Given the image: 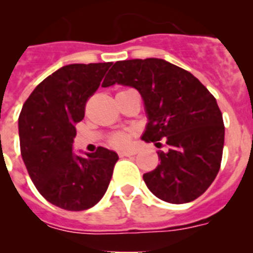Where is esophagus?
Wrapping results in <instances>:
<instances>
[{"mask_svg": "<svg viewBox=\"0 0 253 253\" xmlns=\"http://www.w3.org/2000/svg\"><path fill=\"white\" fill-rule=\"evenodd\" d=\"M119 157H130L135 154V151H131V149H126V151H119Z\"/></svg>", "mask_w": 253, "mask_h": 253, "instance_id": "esophagus-1", "label": "esophagus"}]
</instances>
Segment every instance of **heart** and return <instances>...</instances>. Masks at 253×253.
<instances>
[{
	"instance_id": "b5f03b06",
	"label": "heart",
	"mask_w": 253,
	"mask_h": 253,
	"mask_svg": "<svg viewBox=\"0 0 253 253\" xmlns=\"http://www.w3.org/2000/svg\"><path fill=\"white\" fill-rule=\"evenodd\" d=\"M129 137H130V134L126 133V131H118V133H114L111 135L110 139H109V143L113 147L120 148V147H124L128 143Z\"/></svg>"
}]
</instances>
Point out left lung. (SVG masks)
Masks as SVG:
<instances>
[{"label":"left lung","mask_w":253,"mask_h":253,"mask_svg":"<svg viewBox=\"0 0 253 253\" xmlns=\"http://www.w3.org/2000/svg\"><path fill=\"white\" fill-rule=\"evenodd\" d=\"M124 84L143 97L148 124L143 140H166L161 163L143 175L158 199L185 204L207 191L220 169L224 123L216 100L198 78L158 58L116 62L102 87Z\"/></svg>","instance_id":"1"}]
</instances>
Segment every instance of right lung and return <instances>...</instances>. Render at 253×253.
<instances>
[{
    "mask_svg": "<svg viewBox=\"0 0 253 253\" xmlns=\"http://www.w3.org/2000/svg\"><path fill=\"white\" fill-rule=\"evenodd\" d=\"M111 64L62 67L35 87L20 113V149L29 176L40 195L62 209L81 211L97 204L119 160L104 147L87 157L72 152L76 124Z\"/></svg>",
    "mask_w": 253,
    "mask_h": 253,
    "instance_id": "right-lung-1",
    "label": "right lung"
}]
</instances>
